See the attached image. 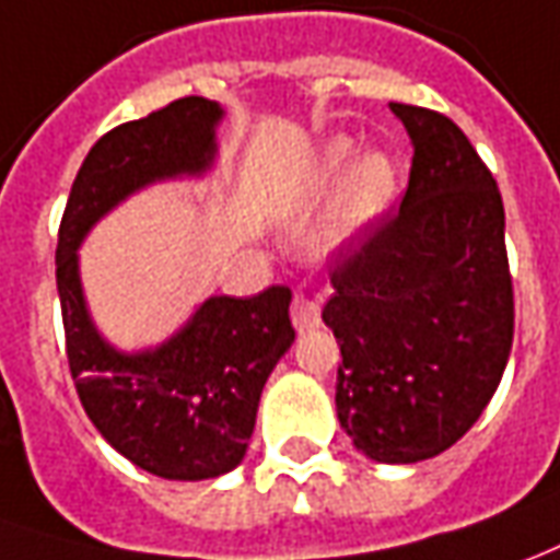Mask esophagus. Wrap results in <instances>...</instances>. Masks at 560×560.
I'll use <instances>...</instances> for the list:
<instances>
[{"label":"esophagus","instance_id":"34e87169","mask_svg":"<svg viewBox=\"0 0 560 560\" xmlns=\"http://www.w3.org/2000/svg\"><path fill=\"white\" fill-rule=\"evenodd\" d=\"M291 320L296 330H312V327H318L320 324V306L315 300H308V296H293L291 303Z\"/></svg>","mask_w":560,"mask_h":560}]
</instances>
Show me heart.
Returning <instances> with one entry per match:
<instances>
[{
  "label": "heart",
  "instance_id": "b5f03b06",
  "mask_svg": "<svg viewBox=\"0 0 560 560\" xmlns=\"http://www.w3.org/2000/svg\"><path fill=\"white\" fill-rule=\"evenodd\" d=\"M336 187L334 206L320 226V248L339 252L382 224L400 197V166L385 151L358 158V142L336 136L308 163L303 185L296 190L300 206H315Z\"/></svg>",
  "mask_w": 560,
  "mask_h": 560
}]
</instances>
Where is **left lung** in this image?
Segmentation results:
<instances>
[{"mask_svg":"<svg viewBox=\"0 0 560 560\" xmlns=\"http://www.w3.org/2000/svg\"><path fill=\"white\" fill-rule=\"evenodd\" d=\"M390 112L416 148L406 197L339 252L320 318L342 351V430L373 460L416 464L455 445L494 397L515 306L494 175L455 120Z\"/></svg>","mask_w":560,"mask_h":560,"instance_id":"1","label":"left lung"}]
</instances>
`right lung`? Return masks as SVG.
Masks as SVG:
<instances>
[{
	"mask_svg": "<svg viewBox=\"0 0 560 560\" xmlns=\"http://www.w3.org/2000/svg\"><path fill=\"white\" fill-rule=\"evenodd\" d=\"M224 108L175 100L120 124L90 148L57 242L66 358L88 418L105 443L160 479L197 482L240 467L269 373L291 348V288L209 296L163 346L117 351L90 318L78 248L117 202L166 178L212 170Z\"/></svg>",
	"mask_w": 560,
	"mask_h": 560,
	"instance_id": "right-lung-1",
	"label": "right lung"
}]
</instances>
